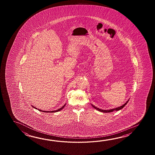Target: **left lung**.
I'll use <instances>...</instances> for the list:
<instances>
[{"label": "left lung", "instance_id": "1", "mask_svg": "<svg viewBox=\"0 0 155 155\" xmlns=\"http://www.w3.org/2000/svg\"><path fill=\"white\" fill-rule=\"evenodd\" d=\"M129 100L127 101H126L125 104H124L123 105L121 106H120V107H116L115 109H110V110H101V109H99V108H97V107H95V106L93 105L92 104H91V105H92V107L94 108V109H96L97 110H98L99 111H100V112H113L114 111H119L120 110H121V109H122L127 104V102H129Z\"/></svg>", "mask_w": 155, "mask_h": 155}]
</instances>
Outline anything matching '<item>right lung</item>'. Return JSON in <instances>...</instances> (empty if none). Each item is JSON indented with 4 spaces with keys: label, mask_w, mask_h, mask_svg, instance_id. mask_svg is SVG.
Masks as SVG:
<instances>
[{
    "label": "right lung",
    "mask_w": 155,
    "mask_h": 155,
    "mask_svg": "<svg viewBox=\"0 0 155 155\" xmlns=\"http://www.w3.org/2000/svg\"><path fill=\"white\" fill-rule=\"evenodd\" d=\"M65 105H66V104L64 105L63 106V107H61V108H60V109H58L57 110H55V111H42V110H39L40 111H42V112H58V111H60V110H61L62 109L65 107ZM32 107H34V109H38L37 108H36L35 107H34V106H32Z\"/></svg>",
    "instance_id": "right-lung-1"
}]
</instances>
